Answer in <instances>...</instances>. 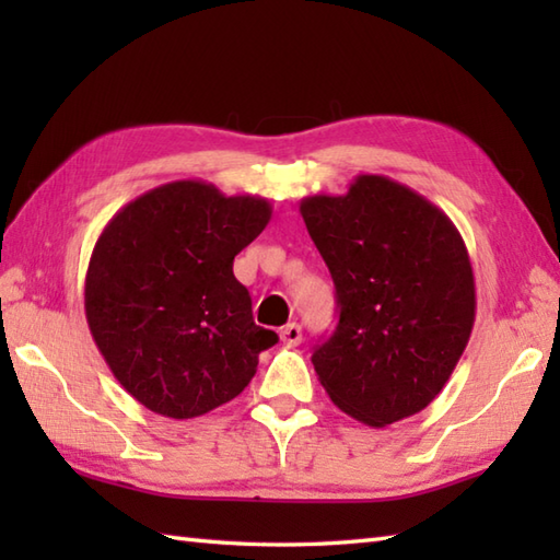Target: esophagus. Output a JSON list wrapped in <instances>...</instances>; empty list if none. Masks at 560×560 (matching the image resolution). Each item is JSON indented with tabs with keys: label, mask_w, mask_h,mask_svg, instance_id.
<instances>
[{
	"label": "esophagus",
	"mask_w": 560,
	"mask_h": 560,
	"mask_svg": "<svg viewBox=\"0 0 560 560\" xmlns=\"http://www.w3.org/2000/svg\"><path fill=\"white\" fill-rule=\"evenodd\" d=\"M279 337H281L283 343H287V347H299L301 339H303V329H301L299 323H289L287 327H281Z\"/></svg>",
	"instance_id": "1"
}]
</instances>
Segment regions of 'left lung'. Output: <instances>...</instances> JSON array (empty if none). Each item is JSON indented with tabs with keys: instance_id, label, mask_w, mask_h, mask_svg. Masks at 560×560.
Instances as JSON below:
<instances>
[{
	"instance_id": "8db88e82",
	"label": "left lung",
	"mask_w": 560,
	"mask_h": 560,
	"mask_svg": "<svg viewBox=\"0 0 560 560\" xmlns=\"http://www.w3.org/2000/svg\"><path fill=\"white\" fill-rule=\"evenodd\" d=\"M339 323L313 353L329 399L365 425L419 413L445 387L477 315L467 245L443 211L385 175L301 201Z\"/></svg>"
}]
</instances>
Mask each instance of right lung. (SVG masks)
Returning <instances> with one entry per match:
<instances>
[{"label": "right lung", "mask_w": 560, "mask_h": 560, "mask_svg": "<svg viewBox=\"0 0 560 560\" xmlns=\"http://www.w3.org/2000/svg\"><path fill=\"white\" fill-rule=\"evenodd\" d=\"M271 205L175 180L129 201L93 247L86 323L129 395L153 413L195 419L249 385L279 341L255 325L233 259L265 231Z\"/></svg>", "instance_id": "1"}]
</instances>
